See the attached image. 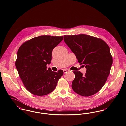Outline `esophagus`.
Segmentation results:
<instances>
[{
	"instance_id": "esophagus-1",
	"label": "esophagus",
	"mask_w": 126,
	"mask_h": 126,
	"mask_svg": "<svg viewBox=\"0 0 126 126\" xmlns=\"http://www.w3.org/2000/svg\"><path fill=\"white\" fill-rule=\"evenodd\" d=\"M68 71H70V70H68V69H64V70H63V72H64V73H66V72H68Z\"/></svg>"
}]
</instances>
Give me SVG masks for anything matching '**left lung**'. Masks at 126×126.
I'll list each match as a JSON object with an SVG mask.
<instances>
[{"instance_id": "obj_1", "label": "left lung", "mask_w": 126, "mask_h": 126, "mask_svg": "<svg viewBox=\"0 0 126 126\" xmlns=\"http://www.w3.org/2000/svg\"><path fill=\"white\" fill-rule=\"evenodd\" d=\"M64 36L78 62L84 64L87 69L84 75L80 71L73 72L75 75L72 83L73 91L83 96L96 94L105 85L110 72L113 61L109 47L102 39L91 35Z\"/></svg>"}]
</instances>
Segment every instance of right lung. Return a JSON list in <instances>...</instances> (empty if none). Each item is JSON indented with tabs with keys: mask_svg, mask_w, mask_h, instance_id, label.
Returning a JSON list of instances; mask_svg holds the SVG:
<instances>
[{
	"mask_svg": "<svg viewBox=\"0 0 126 126\" xmlns=\"http://www.w3.org/2000/svg\"><path fill=\"white\" fill-rule=\"evenodd\" d=\"M63 36L41 35L27 41L18 50L15 66L26 89L36 96H45L53 91L64 74L49 68L53 49Z\"/></svg>",
	"mask_w": 126,
	"mask_h": 126,
	"instance_id": "add662e5",
	"label": "right lung"
}]
</instances>
